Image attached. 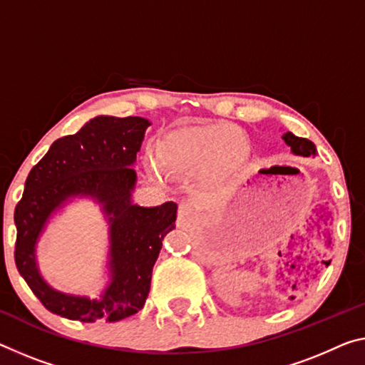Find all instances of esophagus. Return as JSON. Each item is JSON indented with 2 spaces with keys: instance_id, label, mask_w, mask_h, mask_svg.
<instances>
[{
  "instance_id": "obj_1",
  "label": "esophagus",
  "mask_w": 365,
  "mask_h": 365,
  "mask_svg": "<svg viewBox=\"0 0 365 365\" xmlns=\"http://www.w3.org/2000/svg\"><path fill=\"white\" fill-rule=\"evenodd\" d=\"M192 214H193V206L190 203H182L180 206H178V219H180L182 222L187 221Z\"/></svg>"
}]
</instances>
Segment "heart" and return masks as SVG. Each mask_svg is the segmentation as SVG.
Masks as SVG:
<instances>
[{
  "instance_id": "1",
  "label": "heart",
  "mask_w": 365,
  "mask_h": 365,
  "mask_svg": "<svg viewBox=\"0 0 365 365\" xmlns=\"http://www.w3.org/2000/svg\"><path fill=\"white\" fill-rule=\"evenodd\" d=\"M248 154L245 133L232 125H211L178 131L162 146V162L175 172L203 169L207 178L234 172Z\"/></svg>"
}]
</instances>
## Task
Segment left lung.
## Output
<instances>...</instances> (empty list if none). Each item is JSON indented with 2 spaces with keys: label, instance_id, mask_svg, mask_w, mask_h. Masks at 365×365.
I'll use <instances>...</instances> for the list:
<instances>
[{
  "label": "left lung",
  "instance_id": "1",
  "mask_svg": "<svg viewBox=\"0 0 365 365\" xmlns=\"http://www.w3.org/2000/svg\"><path fill=\"white\" fill-rule=\"evenodd\" d=\"M282 140L286 141L287 146H291V151L297 155H304V158H309L312 154H317L315 144L312 143L307 138H299L292 135L291 131H287L282 135Z\"/></svg>",
  "mask_w": 365,
  "mask_h": 365
}]
</instances>
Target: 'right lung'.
<instances>
[{"label":"right lung","mask_w":365,"mask_h":365,"mask_svg":"<svg viewBox=\"0 0 365 365\" xmlns=\"http://www.w3.org/2000/svg\"><path fill=\"white\" fill-rule=\"evenodd\" d=\"M149 121L141 117H96L76 135L63 136L29 172L14 210V259L37 299L51 314L79 320L120 322L138 314L151 289L153 266L164 237L175 227L177 203L141 207L131 203L136 172L131 169ZM73 195L103 203L110 222L113 282L101 299L66 297L38 273L35 244L51 212Z\"/></svg>","instance_id":"add662e5"}]
</instances>
